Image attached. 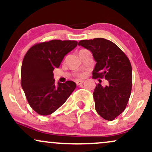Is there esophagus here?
<instances>
[{"mask_svg": "<svg viewBox=\"0 0 152 152\" xmlns=\"http://www.w3.org/2000/svg\"><path fill=\"white\" fill-rule=\"evenodd\" d=\"M76 84L78 85V86H79V85H81L83 83V81H82V80H78V81H76Z\"/></svg>", "mask_w": 152, "mask_h": 152, "instance_id": "obj_1", "label": "esophagus"}]
</instances>
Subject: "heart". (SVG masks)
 I'll return each instance as SVG.
<instances>
[{
	"instance_id": "b5f03b06",
	"label": "heart",
	"mask_w": 152,
	"mask_h": 152,
	"mask_svg": "<svg viewBox=\"0 0 152 152\" xmlns=\"http://www.w3.org/2000/svg\"><path fill=\"white\" fill-rule=\"evenodd\" d=\"M83 76V74H79V75H78V76H80V77H82V76Z\"/></svg>"
}]
</instances>
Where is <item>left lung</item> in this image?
<instances>
[{
    "label": "left lung",
    "instance_id": "obj_1",
    "mask_svg": "<svg viewBox=\"0 0 152 152\" xmlns=\"http://www.w3.org/2000/svg\"><path fill=\"white\" fill-rule=\"evenodd\" d=\"M78 46L91 52L96 62L93 78H104L105 87L96 86L93 96L97 113L108 121L121 114L127 105L132 91V69L127 56L115 43L105 38L82 40Z\"/></svg>",
    "mask_w": 152,
    "mask_h": 152
}]
</instances>
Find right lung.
Returning a JSON list of instances; mask_svg holds the SVG:
<instances>
[{
	"mask_svg": "<svg viewBox=\"0 0 152 152\" xmlns=\"http://www.w3.org/2000/svg\"><path fill=\"white\" fill-rule=\"evenodd\" d=\"M77 43L76 41L52 40L34 45L24 56L21 86L29 105L38 114H51L76 88V83L71 81L56 85L53 71Z\"/></svg>",
	"mask_w": 152,
	"mask_h": 152,
	"instance_id": "obj_1",
	"label": "right lung"
}]
</instances>
